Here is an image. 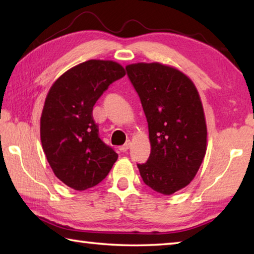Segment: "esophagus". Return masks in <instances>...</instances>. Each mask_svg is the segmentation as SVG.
I'll use <instances>...</instances> for the list:
<instances>
[{"label":"esophagus","mask_w":254,"mask_h":254,"mask_svg":"<svg viewBox=\"0 0 254 254\" xmlns=\"http://www.w3.org/2000/svg\"><path fill=\"white\" fill-rule=\"evenodd\" d=\"M130 147H131V142H130V140H127L126 143H124L121 148H120V150H121V151H123V152H127L128 149H130Z\"/></svg>","instance_id":"1"}]
</instances>
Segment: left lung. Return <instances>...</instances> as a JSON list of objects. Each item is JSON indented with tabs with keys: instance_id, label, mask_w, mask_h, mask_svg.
<instances>
[{
	"instance_id": "1",
	"label": "left lung",
	"mask_w": 254,
	"mask_h": 254,
	"mask_svg": "<svg viewBox=\"0 0 254 254\" xmlns=\"http://www.w3.org/2000/svg\"><path fill=\"white\" fill-rule=\"evenodd\" d=\"M148 121L151 152L137 163L143 183L171 195L186 187L206 153L207 128L195 85L176 68L159 63L126 67Z\"/></svg>"
}]
</instances>
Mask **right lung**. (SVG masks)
<instances>
[{
	"label": "right lung",
	"instance_id": "add662e5",
	"mask_svg": "<svg viewBox=\"0 0 254 254\" xmlns=\"http://www.w3.org/2000/svg\"><path fill=\"white\" fill-rule=\"evenodd\" d=\"M126 75L112 60H87L55 81L40 120L42 149L56 177L85 190L104 179L118 153L103 142L93 107L109 86Z\"/></svg>",
	"mask_w": 254,
	"mask_h": 254
}]
</instances>
